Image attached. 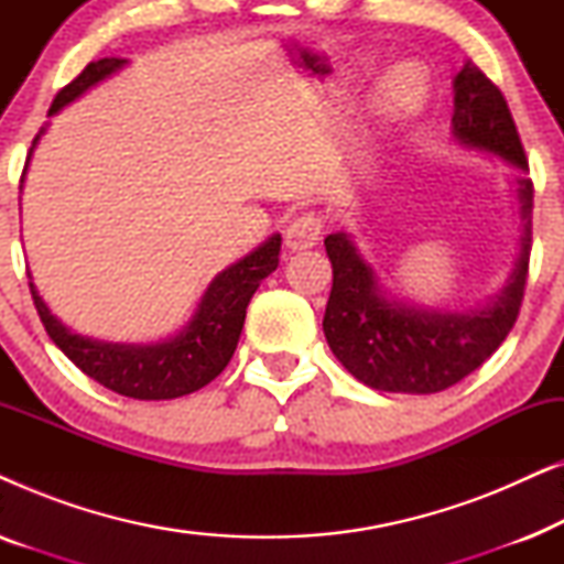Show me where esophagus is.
<instances>
[{"label": "esophagus", "mask_w": 564, "mask_h": 564, "mask_svg": "<svg viewBox=\"0 0 564 564\" xmlns=\"http://www.w3.org/2000/svg\"><path fill=\"white\" fill-rule=\"evenodd\" d=\"M321 230H323L321 215L303 213V215H297V218L288 226V234H284V243H288V249H292V251L311 249V246L318 243Z\"/></svg>", "instance_id": "obj_1"}]
</instances>
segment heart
I'll return each instance as SVG.
<instances>
[{"label": "heart", "mask_w": 564, "mask_h": 564, "mask_svg": "<svg viewBox=\"0 0 564 564\" xmlns=\"http://www.w3.org/2000/svg\"><path fill=\"white\" fill-rule=\"evenodd\" d=\"M426 102V79L413 64H403L380 84V105L392 120H408Z\"/></svg>", "instance_id": "1"}]
</instances>
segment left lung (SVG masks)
<instances>
[{
  "instance_id": "8db88e82",
  "label": "left lung",
  "mask_w": 564,
  "mask_h": 564,
  "mask_svg": "<svg viewBox=\"0 0 564 564\" xmlns=\"http://www.w3.org/2000/svg\"><path fill=\"white\" fill-rule=\"evenodd\" d=\"M452 133L469 149H482L529 172L519 130L506 97L475 64L454 76ZM521 203V246L513 272L500 295L477 311H429L388 297L377 274L346 234H330L326 253L334 267V288L323 315V334L336 359L382 392L429 395L475 372L519 318L531 253L534 184L516 180Z\"/></svg>"
}]
</instances>
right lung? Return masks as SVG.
<instances>
[{
    "instance_id": "right-lung-1",
    "label": "right lung",
    "mask_w": 564,
    "mask_h": 564,
    "mask_svg": "<svg viewBox=\"0 0 564 564\" xmlns=\"http://www.w3.org/2000/svg\"><path fill=\"white\" fill-rule=\"evenodd\" d=\"M126 58H99L87 64V68L66 84L53 99L48 115H56L61 107L74 102L89 87H95L118 68L126 66ZM43 133V130H41ZM33 141V149L35 143ZM30 149V153H33ZM282 236L267 238L259 249L246 253L236 264L215 276L207 284L203 300L192 321L180 334L159 344H112L97 338L74 334L56 315L48 311L43 297L37 295L35 284L30 282L35 311L41 315L51 341L82 369L84 375L105 384L118 395L135 400H172L189 395L207 382H213L234 357L238 336H241L246 307L264 276H269L280 264Z\"/></svg>"
}]
</instances>
